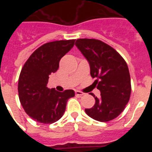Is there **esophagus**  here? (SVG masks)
<instances>
[{
  "instance_id": "esophagus-1",
  "label": "esophagus",
  "mask_w": 152,
  "mask_h": 152,
  "mask_svg": "<svg viewBox=\"0 0 152 152\" xmlns=\"http://www.w3.org/2000/svg\"><path fill=\"white\" fill-rule=\"evenodd\" d=\"M75 95H76V96H78V97H80V96H82L83 95H84V93L82 92V91H75Z\"/></svg>"
}]
</instances>
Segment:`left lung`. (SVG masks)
Returning a JSON list of instances; mask_svg holds the SVG:
<instances>
[{"mask_svg": "<svg viewBox=\"0 0 152 152\" xmlns=\"http://www.w3.org/2000/svg\"><path fill=\"white\" fill-rule=\"evenodd\" d=\"M76 46L88 59L91 75L96 78L94 84L100 90V96L95 99L92 108L85 109L90 117L108 122L124 110L131 94V79L128 65L119 52L99 39H78Z\"/></svg>", "mask_w": 152, "mask_h": 152, "instance_id": "obj_1", "label": "left lung"}]
</instances>
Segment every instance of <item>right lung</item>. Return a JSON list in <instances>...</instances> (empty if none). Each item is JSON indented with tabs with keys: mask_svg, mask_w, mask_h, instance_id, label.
I'll return each mask as SVG.
<instances>
[{
	"mask_svg": "<svg viewBox=\"0 0 152 152\" xmlns=\"http://www.w3.org/2000/svg\"><path fill=\"white\" fill-rule=\"evenodd\" d=\"M75 39L43 44L29 56L18 81L19 99L28 116L44 124L58 121L63 116L67 101L75 96L73 90L58 92L47 88L49 75L58 69L61 58L71 50Z\"/></svg>",
	"mask_w": 152,
	"mask_h": 152,
	"instance_id": "right-lung-1",
	"label": "right lung"
}]
</instances>
